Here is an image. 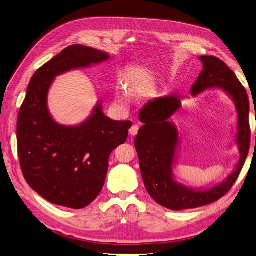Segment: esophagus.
Listing matches in <instances>:
<instances>
[{
	"label": "esophagus",
	"mask_w": 256,
	"mask_h": 256,
	"mask_svg": "<svg viewBox=\"0 0 256 256\" xmlns=\"http://www.w3.org/2000/svg\"><path fill=\"white\" fill-rule=\"evenodd\" d=\"M138 130H139V126L138 124H134L130 128V135L132 137H135L138 134Z\"/></svg>",
	"instance_id": "1"
}]
</instances>
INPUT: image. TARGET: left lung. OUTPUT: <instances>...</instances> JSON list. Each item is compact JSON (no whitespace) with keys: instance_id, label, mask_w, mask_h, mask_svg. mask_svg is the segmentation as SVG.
<instances>
[{"instance_id":"obj_1","label":"left lung","mask_w":256,"mask_h":256,"mask_svg":"<svg viewBox=\"0 0 256 256\" xmlns=\"http://www.w3.org/2000/svg\"><path fill=\"white\" fill-rule=\"evenodd\" d=\"M204 69L192 86V95L210 88H223L236 102L238 116V144L240 158L233 172L223 183L211 190L194 192L172 178V164L178 146V130L168 120L181 108V97L176 94L162 96L148 102L141 110L139 119L144 126L135 139L142 179L150 196L158 204L172 210L192 209L214 203L231 190L245 164L250 148L249 98L246 88L229 66L216 56L203 55Z\"/></svg>"}]
</instances>
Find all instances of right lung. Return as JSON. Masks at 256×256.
<instances>
[{
  "label": "right lung",
  "instance_id": "obj_1",
  "mask_svg": "<svg viewBox=\"0 0 256 256\" xmlns=\"http://www.w3.org/2000/svg\"><path fill=\"white\" fill-rule=\"evenodd\" d=\"M108 60L106 52L72 45L33 74L18 124V154L25 180L52 204L73 209L90 205L100 194L110 154L128 139L130 121L104 116L99 104L84 124H58L47 108L54 77Z\"/></svg>",
  "mask_w": 256,
  "mask_h": 256
}]
</instances>
